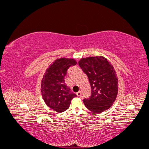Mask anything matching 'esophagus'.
Returning a JSON list of instances; mask_svg holds the SVG:
<instances>
[{
    "label": "esophagus",
    "mask_w": 149,
    "mask_h": 149,
    "mask_svg": "<svg viewBox=\"0 0 149 149\" xmlns=\"http://www.w3.org/2000/svg\"><path fill=\"white\" fill-rule=\"evenodd\" d=\"M76 95L78 96V97H80L81 96V93L80 91H79V92H78L77 93H76Z\"/></svg>",
    "instance_id": "obj_1"
}]
</instances>
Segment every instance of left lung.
Listing matches in <instances>:
<instances>
[{"label":"left lung","mask_w":149,"mask_h":149,"mask_svg":"<svg viewBox=\"0 0 149 149\" xmlns=\"http://www.w3.org/2000/svg\"><path fill=\"white\" fill-rule=\"evenodd\" d=\"M78 64L91 88V96L83 100L86 107L94 113L106 111L113 104L118 93V79L113 66L102 56L81 58Z\"/></svg>","instance_id":"1"}]
</instances>
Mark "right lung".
Returning <instances> with one entry per match:
<instances>
[{
  "instance_id": "obj_1",
  "label": "right lung",
  "mask_w": 149,
  "mask_h": 149,
  "mask_svg": "<svg viewBox=\"0 0 149 149\" xmlns=\"http://www.w3.org/2000/svg\"><path fill=\"white\" fill-rule=\"evenodd\" d=\"M76 63L73 58L56 59L49 66L43 76L41 92L43 100L49 108L58 113L68 109L71 101L77 96L65 83L67 70Z\"/></svg>"
}]
</instances>
